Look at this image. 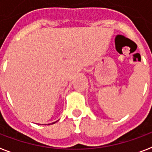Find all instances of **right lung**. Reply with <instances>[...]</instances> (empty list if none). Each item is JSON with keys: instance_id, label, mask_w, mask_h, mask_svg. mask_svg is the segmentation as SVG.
<instances>
[{"instance_id": "right-lung-1", "label": "right lung", "mask_w": 152, "mask_h": 152, "mask_svg": "<svg viewBox=\"0 0 152 152\" xmlns=\"http://www.w3.org/2000/svg\"><path fill=\"white\" fill-rule=\"evenodd\" d=\"M55 123H56V122H54V123H53V124H55Z\"/></svg>"}]
</instances>
